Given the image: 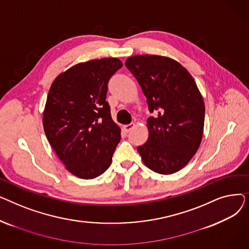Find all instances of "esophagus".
<instances>
[{
	"label": "esophagus",
	"mask_w": 249,
	"mask_h": 249,
	"mask_svg": "<svg viewBox=\"0 0 249 249\" xmlns=\"http://www.w3.org/2000/svg\"><path fill=\"white\" fill-rule=\"evenodd\" d=\"M135 125L133 124V123H130V124H128V125H124L123 126V130H124V131L125 132H130V131H131V130L133 129V127H134Z\"/></svg>",
	"instance_id": "esophagus-1"
}]
</instances>
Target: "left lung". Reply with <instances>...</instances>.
Wrapping results in <instances>:
<instances>
[{
  "instance_id": "8db88e82",
  "label": "left lung",
  "mask_w": 249,
  "mask_h": 249,
  "mask_svg": "<svg viewBox=\"0 0 249 249\" xmlns=\"http://www.w3.org/2000/svg\"><path fill=\"white\" fill-rule=\"evenodd\" d=\"M150 113L148 140L137 150L144 164L160 175L178 172L197 152L203 136L205 105L193 76L178 61L159 55L127 58Z\"/></svg>"
}]
</instances>
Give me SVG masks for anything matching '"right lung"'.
Instances as JSON below:
<instances>
[{
  "mask_svg": "<svg viewBox=\"0 0 249 249\" xmlns=\"http://www.w3.org/2000/svg\"><path fill=\"white\" fill-rule=\"evenodd\" d=\"M123 67L118 58L78 63L52 83L43 113L45 135L52 148L77 178L105 173L121 139L106 101L111 76Z\"/></svg>",
  "mask_w": 249,
  "mask_h": 249,
  "instance_id": "add662e5",
  "label": "right lung"
}]
</instances>
